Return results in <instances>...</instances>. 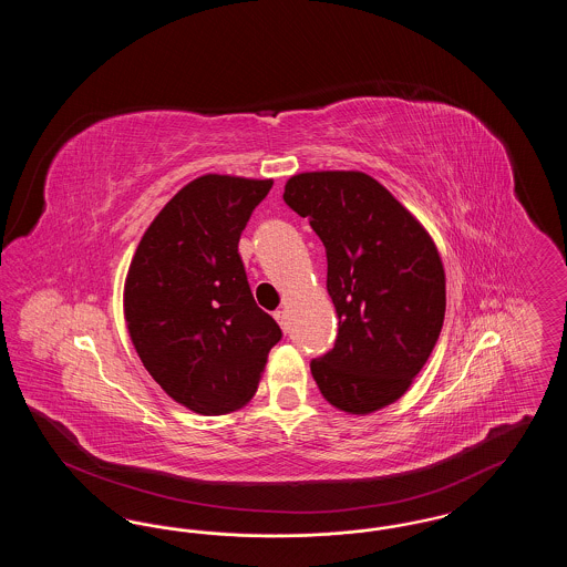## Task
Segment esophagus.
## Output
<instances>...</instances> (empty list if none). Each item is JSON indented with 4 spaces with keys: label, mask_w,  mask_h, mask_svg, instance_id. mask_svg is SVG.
I'll use <instances>...</instances> for the list:
<instances>
[{
    "label": "esophagus",
    "mask_w": 567,
    "mask_h": 567,
    "mask_svg": "<svg viewBox=\"0 0 567 567\" xmlns=\"http://www.w3.org/2000/svg\"><path fill=\"white\" fill-rule=\"evenodd\" d=\"M274 319L282 327V331H287V324L289 323H287V312H285V310H276V312H274Z\"/></svg>",
    "instance_id": "34e87169"
}]
</instances>
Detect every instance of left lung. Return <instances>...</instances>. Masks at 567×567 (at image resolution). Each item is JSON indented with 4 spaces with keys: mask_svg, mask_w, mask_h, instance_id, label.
Segmentation results:
<instances>
[{
    "mask_svg": "<svg viewBox=\"0 0 567 567\" xmlns=\"http://www.w3.org/2000/svg\"><path fill=\"white\" fill-rule=\"evenodd\" d=\"M285 204L327 255L336 344L310 361L324 400L368 414L400 400L427 363L446 310L442 259L425 227L363 172H306Z\"/></svg>",
    "mask_w": 567,
    "mask_h": 567,
    "instance_id": "1",
    "label": "left lung"
}]
</instances>
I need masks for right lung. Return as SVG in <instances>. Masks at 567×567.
I'll list each match as a JSON object with an SVG mask.
<instances>
[{"instance_id": "right-lung-1", "label": "right lung", "mask_w": 567, "mask_h": 567, "mask_svg": "<svg viewBox=\"0 0 567 567\" xmlns=\"http://www.w3.org/2000/svg\"><path fill=\"white\" fill-rule=\"evenodd\" d=\"M271 181L206 174L178 190L135 248L125 321L163 391L199 414H227L259 384L278 323L250 293L238 243Z\"/></svg>"}]
</instances>
